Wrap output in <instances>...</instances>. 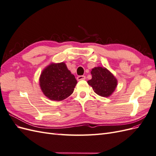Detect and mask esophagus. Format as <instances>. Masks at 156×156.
Instances as JSON below:
<instances>
[{"label":"esophagus","instance_id":"1","mask_svg":"<svg viewBox=\"0 0 156 156\" xmlns=\"http://www.w3.org/2000/svg\"><path fill=\"white\" fill-rule=\"evenodd\" d=\"M86 79V77L84 75H79L77 77V81H81V80H84Z\"/></svg>","mask_w":156,"mask_h":156}]
</instances>
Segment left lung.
I'll return each mask as SVG.
<instances>
[{"label":"left lung","mask_w":156,"mask_h":156,"mask_svg":"<svg viewBox=\"0 0 156 156\" xmlns=\"http://www.w3.org/2000/svg\"><path fill=\"white\" fill-rule=\"evenodd\" d=\"M92 79L87 81L98 96L109 97L115 92L118 81L109 70L102 66L94 67L91 70Z\"/></svg>","instance_id":"8db88e82"}]
</instances>
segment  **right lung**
<instances>
[{
    "instance_id": "right-lung-1",
    "label": "right lung",
    "mask_w": 156,
    "mask_h": 156,
    "mask_svg": "<svg viewBox=\"0 0 156 156\" xmlns=\"http://www.w3.org/2000/svg\"><path fill=\"white\" fill-rule=\"evenodd\" d=\"M40 87L44 95L51 101H62L73 92L77 81L64 62L54 63L42 70Z\"/></svg>"
}]
</instances>
